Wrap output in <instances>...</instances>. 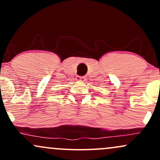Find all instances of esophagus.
<instances>
[{"label": "esophagus", "instance_id": "34e87169", "mask_svg": "<svg viewBox=\"0 0 160 160\" xmlns=\"http://www.w3.org/2000/svg\"><path fill=\"white\" fill-rule=\"evenodd\" d=\"M76 80L78 81H84L86 80V77L84 76H78L76 78Z\"/></svg>", "mask_w": 160, "mask_h": 160}]
</instances>
